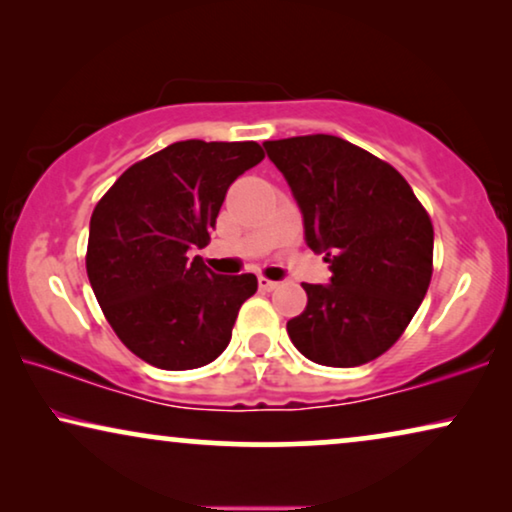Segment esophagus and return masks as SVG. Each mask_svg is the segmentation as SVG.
I'll return each instance as SVG.
<instances>
[{
    "label": "esophagus",
    "mask_w": 512,
    "mask_h": 512,
    "mask_svg": "<svg viewBox=\"0 0 512 512\" xmlns=\"http://www.w3.org/2000/svg\"><path fill=\"white\" fill-rule=\"evenodd\" d=\"M258 286H261L263 291H275L279 284L272 282V279H268V277H258Z\"/></svg>",
    "instance_id": "esophagus-1"
}]
</instances>
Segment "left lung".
I'll return each mask as SVG.
<instances>
[{
	"instance_id": "8db88e82",
	"label": "left lung",
	"mask_w": 512,
	"mask_h": 512,
	"mask_svg": "<svg viewBox=\"0 0 512 512\" xmlns=\"http://www.w3.org/2000/svg\"><path fill=\"white\" fill-rule=\"evenodd\" d=\"M289 181L305 240L324 251L331 284H303L305 310L286 324L319 366L354 368L401 338L433 275V223L408 181L347 139L303 135L265 142Z\"/></svg>"
}]
</instances>
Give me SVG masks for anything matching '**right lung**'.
Here are the masks:
<instances>
[{
	"label": "right lung",
	"instance_id": "right-lung-1",
	"mask_svg": "<svg viewBox=\"0 0 512 512\" xmlns=\"http://www.w3.org/2000/svg\"><path fill=\"white\" fill-rule=\"evenodd\" d=\"M265 158L256 142L186 139L130 165L90 216L86 270L109 326L163 370L212 363L228 347L247 275H214L200 256L226 191Z\"/></svg>",
	"mask_w": 512,
	"mask_h": 512
}]
</instances>
